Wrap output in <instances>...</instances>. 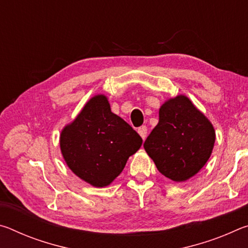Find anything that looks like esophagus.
I'll return each instance as SVG.
<instances>
[{
    "mask_svg": "<svg viewBox=\"0 0 248 248\" xmlns=\"http://www.w3.org/2000/svg\"><path fill=\"white\" fill-rule=\"evenodd\" d=\"M138 132H139V134L141 136L142 139L145 140L146 134H148V128H146V125H142V127H140L139 129H138Z\"/></svg>",
    "mask_w": 248,
    "mask_h": 248,
    "instance_id": "esophagus-1",
    "label": "esophagus"
}]
</instances>
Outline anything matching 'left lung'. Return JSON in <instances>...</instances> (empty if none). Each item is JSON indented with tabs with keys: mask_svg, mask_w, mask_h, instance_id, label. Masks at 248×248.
Returning a JSON list of instances; mask_svg holds the SVG:
<instances>
[{
	"mask_svg": "<svg viewBox=\"0 0 248 248\" xmlns=\"http://www.w3.org/2000/svg\"><path fill=\"white\" fill-rule=\"evenodd\" d=\"M158 115V124L143 146L159 173L174 182H185L209 159L215 145V129L183 95L167 100Z\"/></svg>",
	"mask_w": 248,
	"mask_h": 248,
	"instance_id": "left-lung-1",
	"label": "left lung"
}]
</instances>
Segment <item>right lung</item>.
<instances>
[{
  "label": "right lung",
  "mask_w": 248,
  "mask_h": 248,
  "mask_svg": "<svg viewBox=\"0 0 248 248\" xmlns=\"http://www.w3.org/2000/svg\"><path fill=\"white\" fill-rule=\"evenodd\" d=\"M142 138L97 95L61 132V152L73 173L95 187L110 184L137 152Z\"/></svg>",
  "instance_id": "1"
}]
</instances>
